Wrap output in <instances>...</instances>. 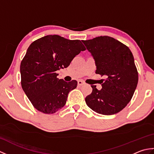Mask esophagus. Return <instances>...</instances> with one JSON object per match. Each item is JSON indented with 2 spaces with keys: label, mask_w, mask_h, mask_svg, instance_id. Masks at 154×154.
<instances>
[{
  "label": "esophagus",
  "mask_w": 154,
  "mask_h": 154,
  "mask_svg": "<svg viewBox=\"0 0 154 154\" xmlns=\"http://www.w3.org/2000/svg\"><path fill=\"white\" fill-rule=\"evenodd\" d=\"M84 83H85L83 82V81L82 80H79V81H78V82H77V84H78V85H79V86L83 85Z\"/></svg>",
  "instance_id": "34e87169"
}]
</instances>
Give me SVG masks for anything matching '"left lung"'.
I'll return each mask as SVG.
<instances>
[{"mask_svg":"<svg viewBox=\"0 0 154 154\" xmlns=\"http://www.w3.org/2000/svg\"><path fill=\"white\" fill-rule=\"evenodd\" d=\"M95 60L96 73L105 75L101 90L85 98L90 109L99 114L112 115L122 110L132 99L138 81V73L128 47L112 37L104 35L83 40Z\"/></svg>","mask_w":154,"mask_h":154,"instance_id":"1","label":"left lung"}]
</instances>
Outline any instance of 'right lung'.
Instances as JSON below:
<instances>
[{
	"label": "right lung",
	"mask_w": 154,
	"mask_h": 154,
	"mask_svg": "<svg viewBox=\"0 0 154 154\" xmlns=\"http://www.w3.org/2000/svg\"><path fill=\"white\" fill-rule=\"evenodd\" d=\"M86 48L80 40L48 35L33 42L20 63L22 89L35 109L45 114L56 112L66 103L77 81L65 82L56 73L67 67Z\"/></svg>",
	"instance_id": "add662e5"
}]
</instances>
